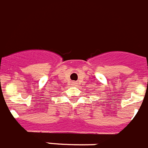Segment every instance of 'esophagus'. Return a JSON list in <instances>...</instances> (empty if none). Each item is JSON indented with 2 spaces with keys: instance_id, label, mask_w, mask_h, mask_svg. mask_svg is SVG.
Segmentation results:
<instances>
[{
  "instance_id": "obj_1",
  "label": "esophagus",
  "mask_w": 148,
  "mask_h": 148,
  "mask_svg": "<svg viewBox=\"0 0 148 148\" xmlns=\"http://www.w3.org/2000/svg\"><path fill=\"white\" fill-rule=\"evenodd\" d=\"M71 85H72V86H76V85H77V82H73L71 83Z\"/></svg>"
}]
</instances>
